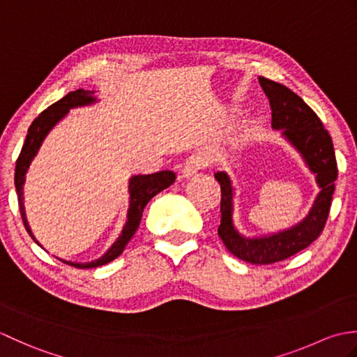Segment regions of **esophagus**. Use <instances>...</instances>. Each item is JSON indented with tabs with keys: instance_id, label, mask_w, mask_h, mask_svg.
Instances as JSON below:
<instances>
[{
	"instance_id": "obj_1",
	"label": "esophagus",
	"mask_w": 357,
	"mask_h": 357,
	"mask_svg": "<svg viewBox=\"0 0 357 357\" xmlns=\"http://www.w3.org/2000/svg\"><path fill=\"white\" fill-rule=\"evenodd\" d=\"M207 164H208V161H207L206 155L193 153L192 156H188L185 159V162L183 165V174L184 176H192L193 173L204 169V167H207Z\"/></svg>"
}]
</instances>
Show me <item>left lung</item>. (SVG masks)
I'll return each mask as SVG.
<instances>
[{
    "instance_id": "obj_1",
    "label": "left lung",
    "mask_w": 357,
    "mask_h": 357,
    "mask_svg": "<svg viewBox=\"0 0 357 357\" xmlns=\"http://www.w3.org/2000/svg\"><path fill=\"white\" fill-rule=\"evenodd\" d=\"M259 84L268 98L271 126L275 128H284V136L301 151L310 170L316 174V181L321 187V193L317 195L314 206L304 221L290 230L280 231L268 238L247 239L234 230L231 222L233 188L230 179L224 172L215 173V178L221 185L219 238L222 239L227 250L239 259L256 265H267L299 253L321 236L327 224L333 193H335L337 162L331 136L324 128L322 121L304 100L290 89L268 78L261 77Z\"/></svg>"
}]
</instances>
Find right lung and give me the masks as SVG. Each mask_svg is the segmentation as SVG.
I'll return each instance as SVG.
<instances>
[{
  "label": "right lung",
  "instance_id": "obj_1",
  "mask_svg": "<svg viewBox=\"0 0 357 357\" xmlns=\"http://www.w3.org/2000/svg\"><path fill=\"white\" fill-rule=\"evenodd\" d=\"M92 95L93 92H89V90H82V89L67 93L64 98H61V100L56 101L55 104H52L50 107H47L44 112H41L40 115H38V118L33 119L32 126H30L27 130L26 141L22 144L21 153L17 159V167H15V187H17V193H18V206H20V213L22 218V224H24L27 233L32 236V239L36 242V244L38 241L35 239L32 231H30V227L26 219L24 206H22V185H24V179H26L24 176L27 173V169L30 162H32V159L35 158L38 149L41 147V142L44 141L45 135L50 132V128L55 126L59 119L64 118L66 113L70 109L78 107V105L92 104L95 101V98ZM174 178H176V174L170 170L133 176L130 179V184H128V190H130V208H128L127 222L124 225L123 233L119 234V238L116 239L115 244L109 248V252L104 256H101L100 259L92 261V262H86V264H73L67 261H63V262L77 268H95V267H101L104 264L112 262L115 257H118L121 253H123L127 242L132 239L135 231L138 230L144 207L147 206L149 201L153 198L155 195L162 192L164 188L170 187L174 183Z\"/></svg>",
  "mask_w": 357,
  "mask_h": 357
}]
</instances>
